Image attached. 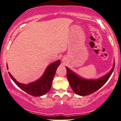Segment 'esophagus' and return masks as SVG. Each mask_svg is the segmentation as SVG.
<instances>
[{"instance_id": "1", "label": "esophagus", "mask_w": 121, "mask_h": 121, "mask_svg": "<svg viewBox=\"0 0 121 121\" xmlns=\"http://www.w3.org/2000/svg\"><path fill=\"white\" fill-rule=\"evenodd\" d=\"M65 60H65V58H63V59H62V61H65Z\"/></svg>"}]
</instances>
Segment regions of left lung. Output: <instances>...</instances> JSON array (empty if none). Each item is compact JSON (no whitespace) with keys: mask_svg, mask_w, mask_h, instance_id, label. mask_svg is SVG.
<instances>
[{"mask_svg":"<svg viewBox=\"0 0 121 121\" xmlns=\"http://www.w3.org/2000/svg\"><path fill=\"white\" fill-rule=\"evenodd\" d=\"M115 65L111 71L104 77L96 80H88L81 78L66 67L67 69V78L71 88L76 94L81 96L92 94L101 88L111 76L113 72Z\"/></svg>","mask_w":121,"mask_h":121,"instance_id":"1","label":"left lung"}]
</instances>
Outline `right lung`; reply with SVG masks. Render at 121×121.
<instances>
[{"mask_svg":"<svg viewBox=\"0 0 121 121\" xmlns=\"http://www.w3.org/2000/svg\"><path fill=\"white\" fill-rule=\"evenodd\" d=\"M60 64V60H59L49 65L41 78L28 84H23L18 82L10 72L9 74L15 84L26 93L32 96H42L47 94L50 90L56 71ZM7 69H8V66Z\"/></svg>","mask_w":121,"mask_h":121,"instance_id":"add662e5","label":"right lung"}]
</instances>
